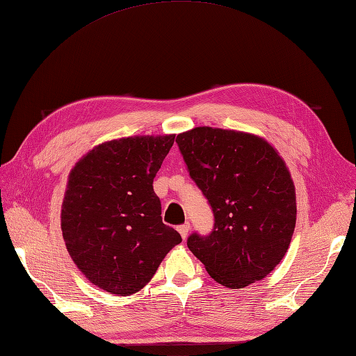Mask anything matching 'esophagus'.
Here are the masks:
<instances>
[{"label": "esophagus", "instance_id": "esophagus-1", "mask_svg": "<svg viewBox=\"0 0 356 356\" xmlns=\"http://www.w3.org/2000/svg\"><path fill=\"white\" fill-rule=\"evenodd\" d=\"M189 229H191V225H189V222H184V225H180V226L177 227V230H179L181 238H184V239L188 236Z\"/></svg>", "mask_w": 356, "mask_h": 356}]
</instances>
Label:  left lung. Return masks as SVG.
Instances as JSON below:
<instances>
[{
	"label": "left lung",
	"mask_w": 356,
	"mask_h": 356,
	"mask_svg": "<svg viewBox=\"0 0 356 356\" xmlns=\"http://www.w3.org/2000/svg\"><path fill=\"white\" fill-rule=\"evenodd\" d=\"M176 143L213 213L208 235L188 236L189 250L227 288L264 279L282 261L296 226V193L284 161L266 140L243 131L195 127Z\"/></svg>",
	"instance_id": "obj_1"
}]
</instances>
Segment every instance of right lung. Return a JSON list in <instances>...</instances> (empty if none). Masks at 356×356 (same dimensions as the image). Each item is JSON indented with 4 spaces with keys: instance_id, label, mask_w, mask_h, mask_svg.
<instances>
[{
    "instance_id": "add662e5",
    "label": "right lung",
    "mask_w": 356,
    "mask_h": 356,
    "mask_svg": "<svg viewBox=\"0 0 356 356\" xmlns=\"http://www.w3.org/2000/svg\"><path fill=\"white\" fill-rule=\"evenodd\" d=\"M175 135L135 136L95 147L74 167L62 204L72 261L102 290L129 296L150 280L181 236L162 222L153 180Z\"/></svg>"
}]
</instances>
